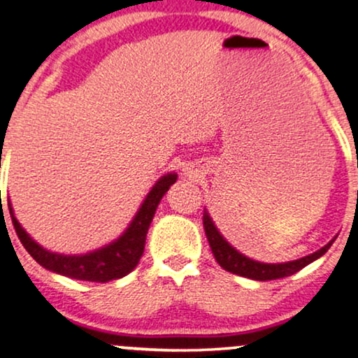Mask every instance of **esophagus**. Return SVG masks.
I'll return each mask as SVG.
<instances>
[{"label": "esophagus", "instance_id": "1", "mask_svg": "<svg viewBox=\"0 0 358 358\" xmlns=\"http://www.w3.org/2000/svg\"><path fill=\"white\" fill-rule=\"evenodd\" d=\"M185 175H190V171H187V173H185Z\"/></svg>", "mask_w": 358, "mask_h": 358}]
</instances>
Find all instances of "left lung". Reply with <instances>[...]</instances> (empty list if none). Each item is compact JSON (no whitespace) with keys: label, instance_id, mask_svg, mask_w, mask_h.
I'll return each mask as SVG.
<instances>
[{"label":"left lung","instance_id":"8db88e82","mask_svg":"<svg viewBox=\"0 0 358 358\" xmlns=\"http://www.w3.org/2000/svg\"><path fill=\"white\" fill-rule=\"evenodd\" d=\"M203 229L205 236H207L208 244L213 252V257L219 262L220 268H224L229 273L237 274V276H244L254 281H271V279H279L291 276V274L298 273L299 269H303L310 262L316 261L318 257H322L330 245L334 244L336 237H334L327 245H323L322 249H318L316 252L305 256L296 261H287V262H279V264H269V262H259L254 261L244 254H241L236 248H232L227 241L224 239V236L219 232V229L213 224L212 217L208 215L207 208L203 210Z\"/></svg>","mask_w":358,"mask_h":358}]
</instances>
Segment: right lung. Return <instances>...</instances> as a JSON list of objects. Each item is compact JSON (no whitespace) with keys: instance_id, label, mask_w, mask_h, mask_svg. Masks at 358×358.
I'll return each mask as SVG.
<instances>
[{"instance_id":"right-lung-1","label":"right lung","mask_w":358,"mask_h":358,"mask_svg":"<svg viewBox=\"0 0 358 358\" xmlns=\"http://www.w3.org/2000/svg\"><path fill=\"white\" fill-rule=\"evenodd\" d=\"M175 171L163 175L153 185L148 195L143 200L141 207L127 225V229L119 236L116 241L109 242L104 248L90 250V252L79 254V256H67V254H57L52 250L43 249L38 242H35L28 236L27 231L16 220L11 202L8 200V208H10L11 220H13L15 231L22 241L23 248L28 250L31 257L38 262L45 269L52 273L62 274L72 279H80V281H94V282H108L113 279L124 278L131 271L138 266L139 259L143 256L146 242V234L150 229L151 220H153L156 208L162 202L163 195L168 188L176 182Z\"/></svg>"}]
</instances>
